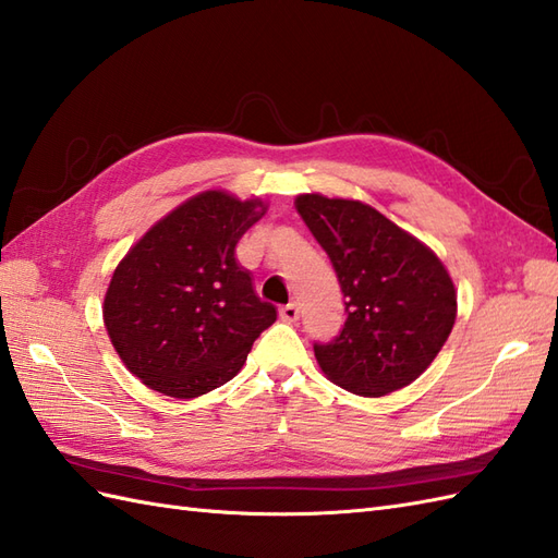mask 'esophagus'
<instances>
[{"instance_id":"obj_1","label":"esophagus","mask_w":558,"mask_h":558,"mask_svg":"<svg viewBox=\"0 0 558 558\" xmlns=\"http://www.w3.org/2000/svg\"><path fill=\"white\" fill-rule=\"evenodd\" d=\"M280 318L288 320V323H294L296 318H300V306H296V302L280 306Z\"/></svg>"}]
</instances>
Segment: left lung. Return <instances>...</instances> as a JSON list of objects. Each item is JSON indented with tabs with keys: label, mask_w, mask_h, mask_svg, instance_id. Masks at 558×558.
<instances>
[{
	"label": "left lung",
	"mask_w": 558,
	"mask_h": 558,
	"mask_svg": "<svg viewBox=\"0 0 558 558\" xmlns=\"http://www.w3.org/2000/svg\"><path fill=\"white\" fill-rule=\"evenodd\" d=\"M294 206L344 294V328L314 344L320 371L361 397L401 390L433 364L454 328L457 290L447 268L364 202L300 194Z\"/></svg>",
	"instance_id": "1"
}]
</instances>
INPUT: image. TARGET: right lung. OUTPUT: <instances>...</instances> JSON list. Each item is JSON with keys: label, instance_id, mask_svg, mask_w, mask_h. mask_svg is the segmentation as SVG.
<instances>
[{"label": "right lung", "instance_id": "right-lung-1", "mask_svg": "<svg viewBox=\"0 0 558 558\" xmlns=\"http://www.w3.org/2000/svg\"><path fill=\"white\" fill-rule=\"evenodd\" d=\"M266 214L209 190L187 199L116 266L104 326L125 368L151 390L192 399L235 378L278 311L254 292L235 258L240 238Z\"/></svg>", "mask_w": 558, "mask_h": 558}]
</instances>
